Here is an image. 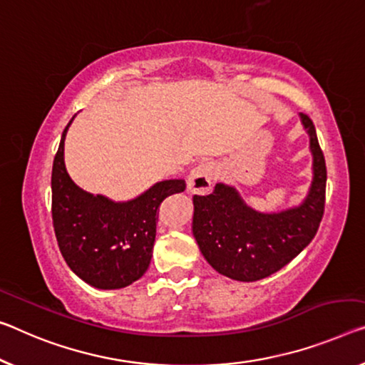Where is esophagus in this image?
Returning <instances> with one entry per match:
<instances>
[{"label": "esophagus", "instance_id": "1", "mask_svg": "<svg viewBox=\"0 0 365 365\" xmlns=\"http://www.w3.org/2000/svg\"><path fill=\"white\" fill-rule=\"evenodd\" d=\"M215 176V166L205 161V163H199L189 173L187 176V190L190 194H209L212 187V181Z\"/></svg>", "mask_w": 365, "mask_h": 365}]
</instances>
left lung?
Masks as SVG:
<instances>
[{
  "instance_id": "obj_1",
  "label": "left lung",
  "mask_w": 365,
  "mask_h": 365,
  "mask_svg": "<svg viewBox=\"0 0 365 365\" xmlns=\"http://www.w3.org/2000/svg\"><path fill=\"white\" fill-rule=\"evenodd\" d=\"M310 137L313 179L300 205L272 214L257 212L233 186L218 182L209 195H194L192 233L200 253L222 276L255 282L277 272L310 245L324 212L327 165L315 125L302 112Z\"/></svg>"
}]
</instances>
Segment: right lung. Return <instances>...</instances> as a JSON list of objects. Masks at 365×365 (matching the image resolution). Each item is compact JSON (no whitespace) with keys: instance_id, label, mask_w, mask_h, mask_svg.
Listing matches in <instances>:
<instances>
[{"instance_id":"right-lung-1","label":"right lung","mask_w":365,"mask_h":365,"mask_svg":"<svg viewBox=\"0 0 365 365\" xmlns=\"http://www.w3.org/2000/svg\"><path fill=\"white\" fill-rule=\"evenodd\" d=\"M61 133L52 168V218L66 264L96 289H122L147 272L161 202L186 189L184 179L160 181L138 197L114 202L71 181L65 168Z\"/></svg>"}]
</instances>
